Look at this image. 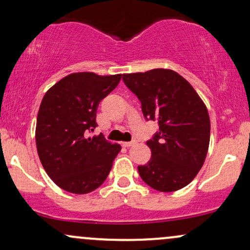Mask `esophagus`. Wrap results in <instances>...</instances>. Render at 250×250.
<instances>
[{
	"instance_id": "34e87169",
	"label": "esophagus",
	"mask_w": 250,
	"mask_h": 250,
	"mask_svg": "<svg viewBox=\"0 0 250 250\" xmlns=\"http://www.w3.org/2000/svg\"><path fill=\"white\" fill-rule=\"evenodd\" d=\"M136 141H130V142H122V146L123 147H131V146H134Z\"/></svg>"
}]
</instances>
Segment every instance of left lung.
Instances as JSON below:
<instances>
[{
    "label": "left lung",
    "mask_w": 250,
    "mask_h": 250,
    "mask_svg": "<svg viewBox=\"0 0 250 250\" xmlns=\"http://www.w3.org/2000/svg\"><path fill=\"white\" fill-rule=\"evenodd\" d=\"M123 81L141 101L146 119L160 125L159 133L147 142L151 157L137 167L140 176L163 193L186 187L208 153L210 120L205 102L185 77L171 69L123 74Z\"/></svg>",
    "instance_id": "left-lung-1"
}]
</instances>
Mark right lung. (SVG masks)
Here are the masks:
<instances>
[{"label":"right lung","instance_id":"right-lung-1","mask_svg":"<svg viewBox=\"0 0 250 250\" xmlns=\"http://www.w3.org/2000/svg\"><path fill=\"white\" fill-rule=\"evenodd\" d=\"M121 77L73 73L43 96L35 130L37 154L45 173L63 190L88 194L107 179L121 146L88 133L97 125V105Z\"/></svg>","mask_w":250,"mask_h":250}]
</instances>
